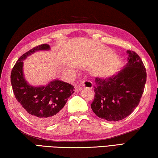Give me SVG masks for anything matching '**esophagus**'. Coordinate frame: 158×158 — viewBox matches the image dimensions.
I'll list each match as a JSON object with an SVG mask.
<instances>
[{"instance_id": "obj_1", "label": "esophagus", "mask_w": 158, "mask_h": 158, "mask_svg": "<svg viewBox=\"0 0 158 158\" xmlns=\"http://www.w3.org/2000/svg\"><path fill=\"white\" fill-rule=\"evenodd\" d=\"M80 85L84 88H88V89H92L93 88V83L90 81H84L81 82Z\"/></svg>"}]
</instances>
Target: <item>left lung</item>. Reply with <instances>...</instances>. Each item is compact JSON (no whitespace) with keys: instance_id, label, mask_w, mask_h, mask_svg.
I'll return each mask as SVG.
<instances>
[{"instance_id":"obj_1","label":"left lung","mask_w":158,"mask_h":158,"mask_svg":"<svg viewBox=\"0 0 158 158\" xmlns=\"http://www.w3.org/2000/svg\"><path fill=\"white\" fill-rule=\"evenodd\" d=\"M127 63L109 78L95 79V97L90 105L102 119L118 121L129 116L139 104L146 82V72L139 56L127 51Z\"/></svg>"}]
</instances>
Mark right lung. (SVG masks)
Masks as SVG:
<instances>
[{
    "label": "right lung",
    "mask_w": 158,
    "mask_h": 158,
    "mask_svg": "<svg viewBox=\"0 0 158 158\" xmlns=\"http://www.w3.org/2000/svg\"><path fill=\"white\" fill-rule=\"evenodd\" d=\"M49 49V44H43L23 53L13 67L10 76L13 92L21 110L32 121L43 125H52L60 118L64 106L74 90L73 85L58 79L42 86H33L26 81L23 60L37 51Z\"/></svg>",
    "instance_id": "1"
}]
</instances>
